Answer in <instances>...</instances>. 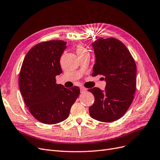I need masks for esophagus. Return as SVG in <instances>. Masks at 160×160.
Masks as SVG:
<instances>
[{"mask_svg": "<svg viewBox=\"0 0 160 160\" xmlns=\"http://www.w3.org/2000/svg\"><path fill=\"white\" fill-rule=\"evenodd\" d=\"M86 91V88L84 87H80V92L81 93H84Z\"/></svg>", "mask_w": 160, "mask_h": 160, "instance_id": "34e87169", "label": "esophagus"}]
</instances>
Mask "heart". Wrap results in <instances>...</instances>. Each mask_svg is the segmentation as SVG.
Returning a JSON list of instances; mask_svg holds the SVG:
<instances>
[{
  "mask_svg": "<svg viewBox=\"0 0 160 160\" xmlns=\"http://www.w3.org/2000/svg\"><path fill=\"white\" fill-rule=\"evenodd\" d=\"M76 51H77V54H82V53H84V52H87L86 50L84 48V46H82L81 45H78V46H77Z\"/></svg>",
  "mask_w": 160,
  "mask_h": 160,
  "instance_id": "1",
  "label": "heart"
}]
</instances>
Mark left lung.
I'll list each match as a JSON object with an SVG mask.
<instances>
[{
	"instance_id": "left-lung-1",
	"label": "left lung",
	"mask_w": 160,
	"mask_h": 160,
	"mask_svg": "<svg viewBox=\"0 0 160 160\" xmlns=\"http://www.w3.org/2000/svg\"><path fill=\"white\" fill-rule=\"evenodd\" d=\"M96 56L92 76H104V90H88L94 96L89 108L90 116L102 122H112L125 114L136 89V65L130 51L115 38H98L92 43Z\"/></svg>"
}]
</instances>
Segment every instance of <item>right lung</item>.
Instances as JSON below:
<instances>
[{
	"label": "right lung",
	"mask_w": 160,
	"mask_h": 160,
	"mask_svg": "<svg viewBox=\"0 0 160 160\" xmlns=\"http://www.w3.org/2000/svg\"><path fill=\"white\" fill-rule=\"evenodd\" d=\"M63 40L37 44L25 56L19 74V88L26 106L36 119L55 124L68 117L70 108L80 94V88H66L56 84L62 73L60 59L66 48Z\"/></svg>",
	"instance_id": "right-lung-1"
}]
</instances>
